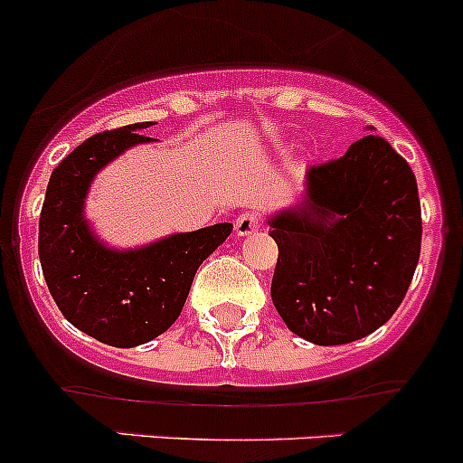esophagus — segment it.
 <instances>
[{
    "label": "esophagus",
    "mask_w": 463,
    "mask_h": 463,
    "mask_svg": "<svg viewBox=\"0 0 463 463\" xmlns=\"http://www.w3.org/2000/svg\"><path fill=\"white\" fill-rule=\"evenodd\" d=\"M263 227V221L256 212H242L241 216L233 221V230H236L238 236H251Z\"/></svg>",
    "instance_id": "obj_1"
}]
</instances>
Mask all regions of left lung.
Instances as JSON below:
<instances>
[{
	"mask_svg": "<svg viewBox=\"0 0 463 463\" xmlns=\"http://www.w3.org/2000/svg\"><path fill=\"white\" fill-rule=\"evenodd\" d=\"M267 222L279 245L271 301L294 335L343 345L397 312L421 251V204L412 169L383 137L309 166L303 203Z\"/></svg>",
	"mask_w": 463,
	"mask_h": 463,
	"instance_id": "8db88e82",
	"label": "left lung"
}]
</instances>
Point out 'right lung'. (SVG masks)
<instances>
[{
  "label": "right lung",
  "instance_id": "obj_1",
  "mask_svg": "<svg viewBox=\"0 0 463 463\" xmlns=\"http://www.w3.org/2000/svg\"><path fill=\"white\" fill-rule=\"evenodd\" d=\"M137 122L89 137L51 174L40 213V263L66 321L113 347H136L174 326L203 260L232 233V222L171 233L136 250L99 242L84 218L95 174L142 136Z\"/></svg>",
  "mask_w": 463,
  "mask_h": 463
}]
</instances>
